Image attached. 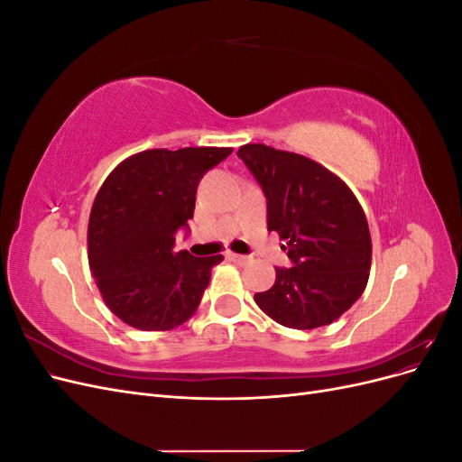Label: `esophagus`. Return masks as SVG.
<instances>
[{"label": "esophagus", "mask_w": 462, "mask_h": 462, "mask_svg": "<svg viewBox=\"0 0 462 462\" xmlns=\"http://www.w3.org/2000/svg\"><path fill=\"white\" fill-rule=\"evenodd\" d=\"M227 258L231 260V262H235V263H239V265H245L250 258L248 256H243V254H235V253H229L227 254Z\"/></svg>", "instance_id": "1"}]
</instances>
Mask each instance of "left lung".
I'll return each instance as SVG.
<instances>
[{"mask_svg": "<svg viewBox=\"0 0 462 462\" xmlns=\"http://www.w3.org/2000/svg\"><path fill=\"white\" fill-rule=\"evenodd\" d=\"M268 200V231L287 241L292 268H275L254 300L292 329L328 326L365 292L372 239L353 190L324 165L295 152L245 144L236 152Z\"/></svg>", "mask_w": 462, "mask_h": 462, "instance_id": "obj_1", "label": "left lung"}]
</instances>
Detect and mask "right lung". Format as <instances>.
<instances>
[{
  "label": "right lung",
  "instance_id": "1",
  "mask_svg": "<svg viewBox=\"0 0 462 462\" xmlns=\"http://www.w3.org/2000/svg\"><path fill=\"white\" fill-rule=\"evenodd\" d=\"M233 148L146 150L121 162L97 190L88 221V263L107 309L143 331L173 329L202 300L221 254L175 253L197 189Z\"/></svg>",
  "mask_w": 462,
  "mask_h": 462
}]
</instances>
